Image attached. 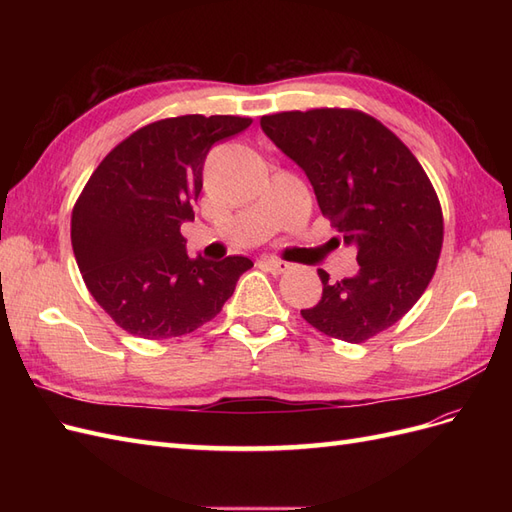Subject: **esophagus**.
Wrapping results in <instances>:
<instances>
[{
    "mask_svg": "<svg viewBox=\"0 0 512 512\" xmlns=\"http://www.w3.org/2000/svg\"><path fill=\"white\" fill-rule=\"evenodd\" d=\"M260 265L265 267L267 271H271L273 275H280V273H284L288 269V262H284L280 258H262Z\"/></svg>",
    "mask_w": 512,
    "mask_h": 512,
    "instance_id": "34e87169",
    "label": "esophagus"
}]
</instances>
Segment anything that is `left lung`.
<instances>
[{
    "label": "left lung",
    "mask_w": 512,
    "mask_h": 512,
    "mask_svg": "<svg viewBox=\"0 0 512 512\" xmlns=\"http://www.w3.org/2000/svg\"><path fill=\"white\" fill-rule=\"evenodd\" d=\"M260 128L312 183L318 207L356 247L359 273L329 282L301 316L348 344L393 327L421 299L438 267L442 207L414 153L378 119L354 108L260 117Z\"/></svg>",
    "instance_id": "left-lung-1"
}]
</instances>
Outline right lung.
<instances>
[{"label":"right lung","mask_w":512,"mask_h":512,"mask_svg":"<svg viewBox=\"0 0 512 512\" xmlns=\"http://www.w3.org/2000/svg\"><path fill=\"white\" fill-rule=\"evenodd\" d=\"M250 117L181 115L132 132L100 162L72 209V250L91 297L143 339L188 335L222 312L245 256L211 262L185 252L209 149Z\"/></svg>","instance_id":"obj_1"}]
</instances>
